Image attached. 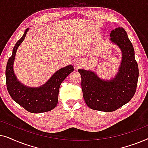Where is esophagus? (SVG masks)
<instances>
[{
  "mask_svg": "<svg viewBox=\"0 0 148 148\" xmlns=\"http://www.w3.org/2000/svg\"><path fill=\"white\" fill-rule=\"evenodd\" d=\"M74 65L75 66H77V67H78V66H80V64L79 63V62H75V63H74Z\"/></svg>",
  "mask_w": 148,
  "mask_h": 148,
  "instance_id": "1",
  "label": "esophagus"
}]
</instances>
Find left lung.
I'll return each instance as SVG.
<instances>
[{"mask_svg":"<svg viewBox=\"0 0 148 148\" xmlns=\"http://www.w3.org/2000/svg\"><path fill=\"white\" fill-rule=\"evenodd\" d=\"M110 40L122 52L119 72L111 80L102 79L92 71L79 69L85 102L93 110L112 112L131 100L136 91L138 65L133 44L123 27L112 30Z\"/></svg>","mask_w":148,"mask_h":148,"instance_id":"left-lung-1","label":"left lung"}]
</instances>
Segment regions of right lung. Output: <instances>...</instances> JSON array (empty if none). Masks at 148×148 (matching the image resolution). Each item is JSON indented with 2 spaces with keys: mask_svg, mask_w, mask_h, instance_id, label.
I'll list each match as a JSON object with an SVG mask.
<instances>
[{
  "mask_svg": "<svg viewBox=\"0 0 148 148\" xmlns=\"http://www.w3.org/2000/svg\"><path fill=\"white\" fill-rule=\"evenodd\" d=\"M27 28L21 39L18 40L13 50V54L8 60L6 67V84L10 96L18 104L32 113L48 112L56 107L58 100V91L64 79L73 71L71 64L60 69L47 82L38 88L24 86L16 77L13 71V62L16 52L25 39Z\"/></svg>",
  "mask_w": 148,
  "mask_h": 148,
  "instance_id": "right-lung-1",
  "label": "right lung"
}]
</instances>
